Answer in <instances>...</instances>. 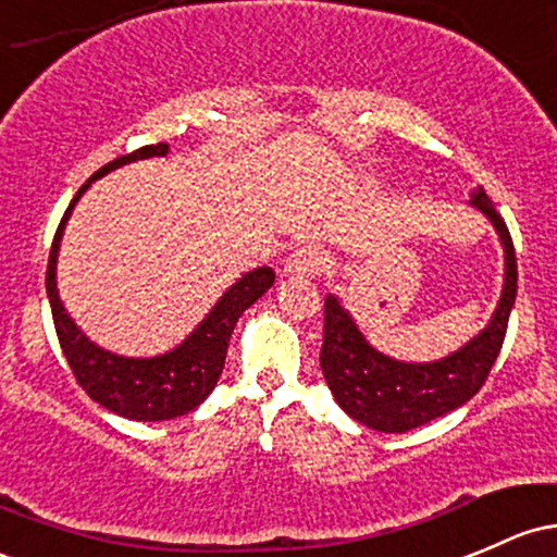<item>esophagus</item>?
Segmentation results:
<instances>
[{
  "label": "esophagus",
  "mask_w": 557,
  "mask_h": 557,
  "mask_svg": "<svg viewBox=\"0 0 557 557\" xmlns=\"http://www.w3.org/2000/svg\"><path fill=\"white\" fill-rule=\"evenodd\" d=\"M324 268V255L315 247H302L292 252L284 262V276L289 278H313Z\"/></svg>",
  "instance_id": "34e87169"
}]
</instances>
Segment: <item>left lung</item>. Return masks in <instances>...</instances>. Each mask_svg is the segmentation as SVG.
<instances>
[{
	"instance_id": "8db88e82",
	"label": "left lung",
	"mask_w": 557,
	"mask_h": 557,
	"mask_svg": "<svg viewBox=\"0 0 557 557\" xmlns=\"http://www.w3.org/2000/svg\"><path fill=\"white\" fill-rule=\"evenodd\" d=\"M470 207H475L499 236L505 249V281L488 324L462 348L438 361H398L372 348L339 297L326 295L321 372L339 409L367 428L380 433H406L420 428L468 404L492 372L505 339L507 319L516 305L518 265L510 231L481 185L472 188Z\"/></svg>"
}]
</instances>
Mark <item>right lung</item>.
I'll return each mask as SVG.
<instances>
[{
	"label": "right lung",
	"instance_id": "add662e5",
	"mask_svg": "<svg viewBox=\"0 0 557 557\" xmlns=\"http://www.w3.org/2000/svg\"><path fill=\"white\" fill-rule=\"evenodd\" d=\"M166 153H170L166 143L137 148L135 153L113 159L103 170L95 172L76 190L69 209H65L55 238H52L50 262H47V297H50L55 332L71 372H74L76 382L85 387V393L95 404L135 422L175 420V417L188 414L196 406L205 404L209 393L218 385L220 374H223L233 326L242 319L244 310L260 300L276 281V273L268 265L244 273L236 284H231L223 292V297L212 305V310L196 324L194 332L181 345L159 352V356H119V352L100 348L76 326V321L65 310L61 295H58V252H61L65 223L74 212L76 201L85 196L89 185L119 170V166L133 164V161L140 159L166 157Z\"/></svg>",
	"mask_w": 557,
	"mask_h": 557
}]
</instances>
